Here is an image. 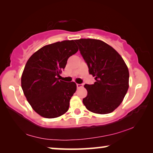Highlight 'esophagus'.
Segmentation results:
<instances>
[{"label": "esophagus", "mask_w": 153, "mask_h": 153, "mask_svg": "<svg viewBox=\"0 0 153 153\" xmlns=\"http://www.w3.org/2000/svg\"><path fill=\"white\" fill-rule=\"evenodd\" d=\"M76 86H77V88H80L83 87V84H77Z\"/></svg>", "instance_id": "34e87169"}]
</instances>
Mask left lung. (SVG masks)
Wrapping results in <instances>:
<instances>
[{
	"label": "left lung",
	"instance_id": "left-lung-1",
	"mask_svg": "<svg viewBox=\"0 0 153 153\" xmlns=\"http://www.w3.org/2000/svg\"><path fill=\"white\" fill-rule=\"evenodd\" d=\"M75 42L95 77L93 84H85L88 94L83 103L88 110L107 114L123 101L129 88V71L123 59L115 49L103 41L79 39Z\"/></svg>",
	"mask_w": 153,
	"mask_h": 153
}]
</instances>
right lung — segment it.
Segmentation results:
<instances>
[{
    "mask_svg": "<svg viewBox=\"0 0 153 153\" xmlns=\"http://www.w3.org/2000/svg\"><path fill=\"white\" fill-rule=\"evenodd\" d=\"M77 51L74 40H64L43 46L27 61L22 88L28 102L42 117H58L68 111L76 84L62 81L58 77L67 59Z\"/></svg>",
    "mask_w": 153,
    "mask_h": 153,
    "instance_id": "1",
    "label": "right lung"
}]
</instances>
